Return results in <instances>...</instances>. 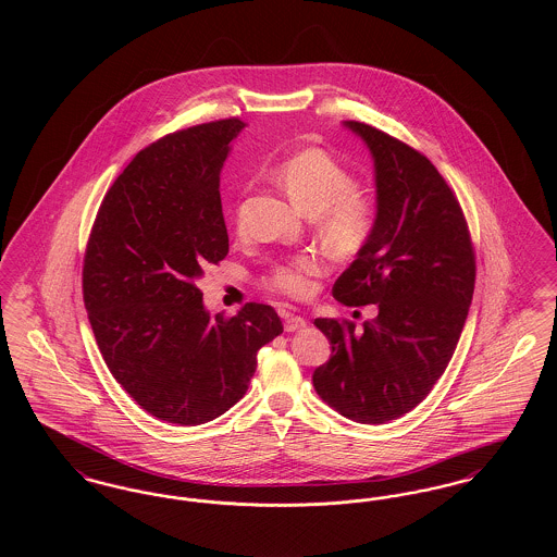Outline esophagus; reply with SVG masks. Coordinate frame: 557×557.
Wrapping results in <instances>:
<instances>
[{
    "label": "esophagus",
    "mask_w": 557,
    "mask_h": 557,
    "mask_svg": "<svg viewBox=\"0 0 557 557\" xmlns=\"http://www.w3.org/2000/svg\"><path fill=\"white\" fill-rule=\"evenodd\" d=\"M305 325H307V321H305V318H300V315H290V318L286 319V323H284L286 332H296V330H302Z\"/></svg>",
    "instance_id": "esophagus-1"
}]
</instances>
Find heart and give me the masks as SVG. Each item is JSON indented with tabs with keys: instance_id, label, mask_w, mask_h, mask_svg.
<instances>
[{
	"instance_id": "1",
	"label": "heart",
	"mask_w": 557,
	"mask_h": 557,
	"mask_svg": "<svg viewBox=\"0 0 557 557\" xmlns=\"http://www.w3.org/2000/svg\"><path fill=\"white\" fill-rule=\"evenodd\" d=\"M275 177L288 189L292 200L318 219L319 232L338 252H357L375 227V200L357 186L352 173L325 150L305 148L273 166ZM242 221V200L236 202V223ZM323 273L315 252H300L269 269V290L305 298L313 292V280Z\"/></svg>"
}]
</instances>
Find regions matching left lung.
Here are the masks:
<instances>
[{
  "instance_id": "left-lung-1",
  "label": "left lung",
  "mask_w": 557,
  "mask_h": 557,
  "mask_svg": "<svg viewBox=\"0 0 557 557\" xmlns=\"http://www.w3.org/2000/svg\"><path fill=\"white\" fill-rule=\"evenodd\" d=\"M375 162L377 216L332 294L375 305L355 330L315 319L332 357L313 371L319 397L359 424H386L424 400L449 366L474 294L476 255L466 214L422 152L368 123L346 121Z\"/></svg>"
}]
</instances>
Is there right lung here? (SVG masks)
<instances>
[{"instance_id": "1", "label": "right lung", "mask_w": 557, "mask_h": 557, "mask_svg": "<svg viewBox=\"0 0 557 557\" xmlns=\"http://www.w3.org/2000/svg\"><path fill=\"white\" fill-rule=\"evenodd\" d=\"M239 119L169 133L139 150L98 209L83 302L114 380L162 422H211L246 395L257 352L284 332L246 302L211 318L196 282L230 252L219 175Z\"/></svg>"}]
</instances>
